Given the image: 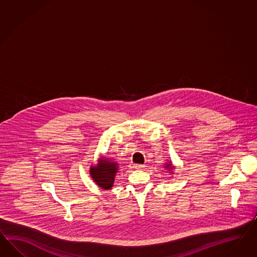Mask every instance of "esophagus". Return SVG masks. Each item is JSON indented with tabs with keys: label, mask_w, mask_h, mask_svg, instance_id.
I'll use <instances>...</instances> for the list:
<instances>
[{
	"label": "esophagus",
	"mask_w": 257,
	"mask_h": 257,
	"mask_svg": "<svg viewBox=\"0 0 257 257\" xmlns=\"http://www.w3.org/2000/svg\"><path fill=\"white\" fill-rule=\"evenodd\" d=\"M133 168L137 170L144 169L145 165H143V164H134V165H133Z\"/></svg>",
	"instance_id": "esophagus-1"
}]
</instances>
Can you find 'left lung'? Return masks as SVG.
Returning a JSON list of instances; mask_svg holds the SVG:
<instances>
[{"instance_id": "obj_1", "label": "left lung", "mask_w": 257, "mask_h": 257, "mask_svg": "<svg viewBox=\"0 0 257 257\" xmlns=\"http://www.w3.org/2000/svg\"><path fill=\"white\" fill-rule=\"evenodd\" d=\"M165 166V169L167 170V172H170L171 174H173L174 172H173V170L175 169V166H174L173 164H172V162H169V163H165L164 164Z\"/></svg>"}]
</instances>
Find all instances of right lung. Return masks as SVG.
I'll return each mask as SVG.
<instances>
[{
    "instance_id": "add662e5",
    "label": "right lung",
    "mask_w": 257,
    "mask_h": 257,
    "mask_svg": "<svg viewBox=\"0 0 257 257\" xmlns=\"http://www.w3.org/2000/svg\"><path fill=\"white\" fill-rule=\"evenodd\" d=\"M118 171L119 164L112 158L100 156L95 165H91L90 176L99 188L108 190L113 187Z\"/></svg>"
}]
</instances>
